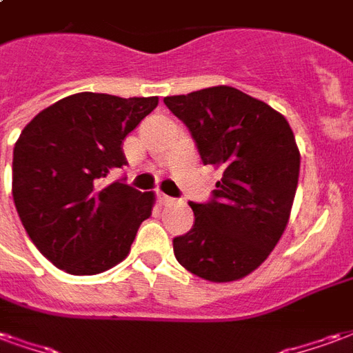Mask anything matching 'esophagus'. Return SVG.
<instances>
[{
	"mask_svg": "<svg viewBox=\"0 0 353 353\" xmlns=\"http://www.w3.org/2000/svg\"><path fill=\"white\" fill-rule=\"evenodd\" d=\"M159 202H161L162 206H166V204H170V202H174V199L168 196V194H164V192H159Z\"/></svg>",
	"mask_w": 353,
	"mask_h": 353,
	"instance_id": "34e87169",
	"label": "esophagus"
}]
</instances>
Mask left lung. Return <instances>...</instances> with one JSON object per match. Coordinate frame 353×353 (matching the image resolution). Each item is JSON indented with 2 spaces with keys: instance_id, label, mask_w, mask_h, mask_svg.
<instances>
[{
  "instance_id": "left-lung-1",
  "label": "left lung",
  "mask_w": 353,
  "mask_h": 353,
  "mask_svg": "<svg viewBox=\"0 0 353 353\" xmlns=\"http://www.w3.org/2000/svg\"><path fill=\"white\" fill-rule=\"evenodd\" d=\"M164 103L191 130L202 162L223 170L214 200L189 204L194 227L174 238L176 259L202 280H242L288 227L301 170L293 130L268 103L227 85Z\"/></svg>"
}]
</instances>
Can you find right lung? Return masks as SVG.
I'll return each mask as SVG.
<instances>
[{
	"instance_id": "add662e5",
	"label": "right lung",
	"mask_w": 353,
	"mask_h": 353,
	"mask_svg": "<svg viewBox=\"0 0 353 353\" xmlns=\"http://www.w3.org/2000/svg\"><path fill=\"white\" fill-rule=\"evenodd\" d=\"M157 105V96L79 92L24 126L12 153V199L28 236L57 268L92 276L130 253L157 199L108 176L126 164L124 138Z\"/></svg>"
}]
</instances>
